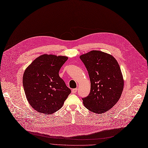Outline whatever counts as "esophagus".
<instances>
[{"instance_id":"1","label":"esophagus","mask_w":148,"mask_h":148,"mask_svg":"<svg viewBox=\"0 0 148 148\" xmlns=\"http://www.w3.org/2000/svg\"><path fill=\"white\" fill-rule=\"evenodd\" d=\"M77 88L73 89L72 90V93H73V94H75V93L77 92Z\"/></svg>"}]
</instances>
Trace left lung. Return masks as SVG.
I'll use <instances>...</instances> for the list:
<instances>
[{
  "label": "left lung",
  "instance_id": "obj_1",
  "mask_svg": "<svg viewBox=\"0 0 148 148\" xmlns=\"http://www.w3.org/2000/svg\"><path fill=\"white\" fill-rule=\"evenodd\" d=\"M88 71L90 92L82 98L87 109L101 114L112 108L119 99L124 82L118 62L111 54L92 50L80 56Z\"/></svg>",
  "mask_w": 148,
  "mask_h": 148
}]
</instances>
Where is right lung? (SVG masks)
I'll use <instances>...</instances> for the list:
<instances>
[{
    "instance_id": "1",
    "label": "right lung",
    "mask_w": 148,
    "mask_h": 148,
    "mask_svg": "<svg viewBox=\"0 0 148 148\" xmlns=\"http://www.w3.org/2000/svg\"><path fill=\"white\" fill-rule=\"evenodd\" d=\"M68 57L44 54L25 69L23 84L29 104L39 113L58 111L71 93L59 75Z\"/></svg>"
}]
</instances>
